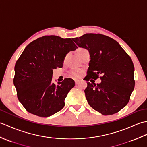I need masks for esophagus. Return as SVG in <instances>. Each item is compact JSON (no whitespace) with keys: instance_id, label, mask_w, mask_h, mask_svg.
<instances>
[{"instance_id":"1","label":"esophagus","mask_w":147,"mask_h":147,"mask_svg":"<svg viewBox=\"0 0 147 147\" xmlns=\"http://www.w3.org/2000/svg\"><path fill=\"white\" fill-rule=\"evenodd\" d=\"M78 83H79V81L78 80H75V84H76V85H78Z\"/></svg>"}]
</instances>
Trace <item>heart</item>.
Returning <instances> with one entry per match:
<instances>
[{"instance_id":"1","label":"heart","mask_w":147,"mask_h":147,"mask_svg":"<svg viewBox=\"0 0 147 147\" xmlns=\"http://www.w3.org/2000/svg\"><path fill=\"white\" fill-rule=\"evenodd\" d=\"M85 51H86V50L85 49H78V54H80V53H82ZM71 74H72V76H73L74 78H78V77L80 76L81 73H80V72H79V71H73L71 73Z\"/></svg>"}]
</instances>
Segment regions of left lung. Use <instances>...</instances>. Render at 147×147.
<instances>
[{"label": "left lung", "instance_id": "1", "mask_svg": "<svg viewBox=\"0 0 147 147\" xmlns=\"http://www.w3.org/2000/svg\"><path fill=\"white\" fill-rule=\"evenodd\" d=\"M73 40L90 53L85 80L100 75V83L86 82L88 104L103 115L117 113L128 103L135 87L131 59L117 42L101 34L86 33Z\"/></svg>", "mask_w": 147, "mask_h": 147}]
</instances>
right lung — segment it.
Here are the masks:
<instances>
[{
  "mask_svg": "<svg viewBox=\"0 0 147 147\" xmlns=\"http://www.w3.org/2000/svg\"><path fill=\"white\" fill-rule=\"evenodd\" d=\"M77 48L72 39L55 35L40 37L26 47L15 64L13 82L19 101L28 112L45 117L64 107L75 83L65 78L55 85L53 69L61 68L66 54Z\"/></svg>",
  "mask_w": 147,
  "mask_h": 147,
  "instance_id": "1",
  "label": "right lung"
}]
</instances>
